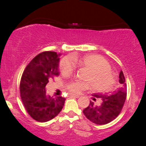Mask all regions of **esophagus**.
Returning a JSON list of instances; mask_svg holds the SVG:
<instances>
[{
    "label": "esophagus",
    "mask_w": 146,
    "mask_h": 146,
    "mask_svg": "<svg viewBox=\"0 0 146 146\" xmlns=\"http://www.w3.org/2000/svg\"><path fill=\"white\" fill-rule=\"evenodd\" d=\"M69 96L70 97H74V98H79L80 96L76 95V94H69Z\"/></svg>",
    "instance_id": "1"
}]
</instances>
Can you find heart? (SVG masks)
<instances>
[{
  "mask_svg": "<svg viewBox=\"0 0 146 146\" xmlns=\"http://www.w3.org/2000/svg\"><path fill=\"white\" fill-rule=\"evenodd\" d=\"M75 64L86 68L88 70V72L84 78L86 81L73 80L67 83L66 89L70 93L80 94L88 88L90 83L96 90L106 91L110 88L114 83V77L110 70V66L101 56L89 54L81 57L72 56L71 58L65 57L60 62V68L65 75H69L75 70Z\"/></svg>",
  "mask_w": 146,
  "mask_h": 146,
  "instance_id": "obj_1",
  "label": "heart"
}]
</instances>
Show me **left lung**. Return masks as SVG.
<instances>
[{
    "mask_svg": "<svg viewBox=\"0 0 146 146\" xmlns=\"http://www.w3.org/2000/svg\"><path fill=\"white\" fill-rule=\"evenodd\" d=\"M119 87L114 93L111 94H94L92 95L97 98H101L102 102L100 106H95L94 103L90 101L88 106L84 110V114L90 121L96 124L104 125L111 122L119 114L127 96V84L122 71L119 72Z\"/></svg>",
    "mask_w": 146,
    "mask_h": 146,
    "instance_id": "1",
    "label": "left lung"
}]
</instances>
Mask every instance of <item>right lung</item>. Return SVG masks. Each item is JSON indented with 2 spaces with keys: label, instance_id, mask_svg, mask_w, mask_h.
Wrapping results in <instances>:
<instances>
[{
  "label": "right lung",
  "instance_id": "right-lung-1",
  "mask_svg": "<svg viewBox=\"0 0 146 146\" xmlns=\"http://www.w3.org/2000/svg\"><path fill=\"white\" fill-rule=\"evenodd\" d=\"M60 54L55 52L40 53L23 72L20 83L22 102L32 118L46 122L56 116L64 105L65 98L46 93L48 80L59 75Z\"/></svg>",
  "mask_w": 146,
  "mask_h": 146
}]
</instances>
